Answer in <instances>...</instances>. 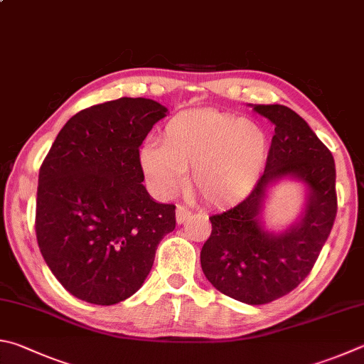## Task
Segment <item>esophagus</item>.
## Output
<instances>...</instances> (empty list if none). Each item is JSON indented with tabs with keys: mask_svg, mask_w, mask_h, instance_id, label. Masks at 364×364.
Here are the masks:
<instances>
[{
	"mask_svg": "<svg viewBox=\"0 0 364 364\" xmlns=\"http://www.w3.org/2000/svg\"><path fill=\"white\" fill-rule=\"evenodd\" d=\"M189 216H191V211L186 207H183V205H178L176 207V223L181 224L186 221Z\"/></svg>",
	"mask_w": 364,
	"mask_h": 364,
	"instance_id": "34e87169",
	"label": "esophagus"
}]
</instances>
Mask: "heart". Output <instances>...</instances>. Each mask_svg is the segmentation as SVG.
<instances>
[{
  "label": "heart",
  "instance_id": "heart-1",
  "mask_svg": "<svg viewBox=\"0 0 364 364\" xmlns=\"http://www.w3.org/2000/svg\"><path fill=\"white\" fill-rule=\"evenodd\" d=\"M269 135L250 119L216 109L176 114L165 125L162 144L141 149L140 164L157 194L168 196L193 168V186L215 207L245 199L259 183L269 157Z\"/></svg>",
  "mask_w": 364,
  "mask_h": 364
}]
</instances>
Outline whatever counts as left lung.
<instances>
[{"label":"left lung","mask_w":364,"mask_h":364,"mask_svg":"<svg viewBox=\"0 0 364 364\" xmlns=\"http://www.w3.org/2000/svg\"><path fill=\"white\" fill-rule=\"evenodd\" d=\"M275 125L266 168L256 188L235 207L211 215V234L200 251L207 280L218 291L259 306L288 294L310 274L338 213L331 151L309 124L283 105H256ZM299 177L309 196L301 221L275 236L263 230L260 207L270 182Z\"/></svg>","instance_id":"obj_1"}]
</instances>
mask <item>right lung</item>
<instances>
[{
  "label": "right lung",
  "instance_id": "1",
  "mask_svg": "<svg viewBox=\"0 0 364 364\" xmlns=\"http://www.w3.org/2000/svg\"><path fill=\"white\" fill-rule=\"evenodd\" d=\"M167 108L119 98L79 111L41 164L36 240L50 272L77 299L113 306L143 285L176 226L175 205L143 186L140 146Z\"/></svg>",
  "mask_w": 364,
  "mask_h": 364
}]
</instances>
